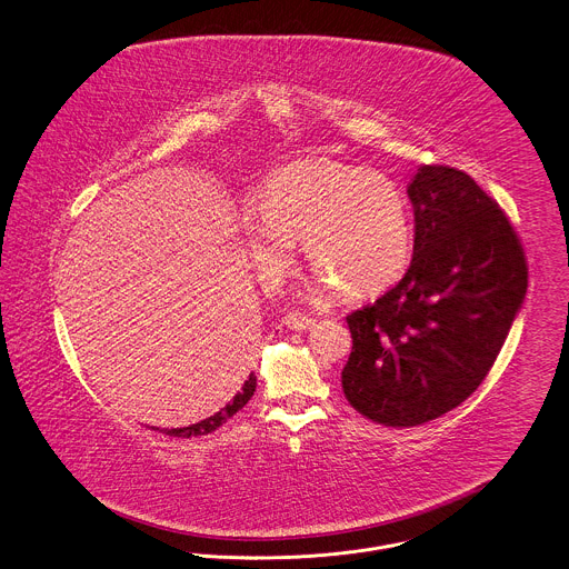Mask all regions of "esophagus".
Returning <instances> with one entry per match:
<instances>
[{"mask_svg":"<svg viewBox=\"0 0 569 569\" xmlns=\"http://www.w3.org/2000/svg\"><path fill=\"white\" fill-rule=\"evenodd\" d=\"M316 318H309V316H301V313H290L286 318V327L292 329V331H309L316 327Z\"/></svg>","mask_w":569,"mask_h":569,"instance_id":"obj_1","label":"esophagus"}]
</instances>
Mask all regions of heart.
Here are the masks:
<instances>
[{
  "label": "heart",
  "instance_id": "1",
  "mask_svg": "<svg viewBox=\"0 0 569 569\" xmlns=\"http://www.w3.org/2000/svg\"><path fill=\"white\" fill-rule=\"evenodd\" d=\"M247 253L262 283L277 288L302 242L318 286L346 297L391 288L412 256V217L400 184L373 169L297 161L274 171L262 206L242 212Z\"/></svg>",
  "mask_w": 569,
  "mask_h": 569
}]
</instances>
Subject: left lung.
Wrapping results in <instances>:
<instances>
[{
    "label": "left lung",
    "mask_w": 569,
    "mask_h": 569,
    "mask_svg": "<svg viewBox=\"0 0 569 569\" xmlns=\"http://www.w3.org/2000/svg\"><path fill=\"white\" fill-rule=\"evenodd\" d=\"M412 260L400 283L346 322V400L389 428L460 406L501 352L529 283L520 238L462 169L421 166L408 184Z\"/></svg>",
    "instance_id": "8db88e82"
}]
</instances>
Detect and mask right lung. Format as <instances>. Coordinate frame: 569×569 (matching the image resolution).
I'll return each mask as SVG.
<instances>
[{"label":"right lung","instance_id":"obj_1","mask_svg":"<svg viewBox=\"0 0 569 569\" xmlns=\"http://www.w3.org/2000/svg\"><path fill=\"white\" fill-rule=\"evenodd\" d=\"M256 382H258V378L251 373L249 380H244L242 389L236 393L232 400L228 401L219 412H214L212 417L203 419L200 423H193V426H187V428H171V430L166 428V430H161V432L168 436H178V438H191V436H206L210 435V432H214V430L221 428L228 419H232L236 412H238L247 401L251 400V396H253V391H256ZM152 430H159V428H152Z\"/></svg>","mask_w":569,"mask_h":569}]
</instances>
